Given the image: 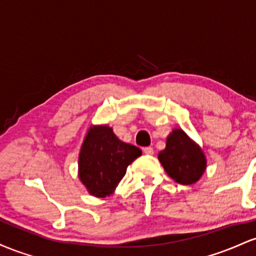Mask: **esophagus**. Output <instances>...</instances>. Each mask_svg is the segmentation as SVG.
Here are the masks:
<instances>
[{"mask_svg": "<svg viewBox=\"0 0 256 256\" xmlns=\"http://www.w3.org/2000/svg\"><path fill=\"white\" fill-rule=\"evenodd\" d=\"M142 151H144V154H154V148H151V146H148V148H142Z\"/></svg>", "mask_w": 256, "mask_h": 256, "instance_id": "1", "label": "esophagus"}]
</instances>
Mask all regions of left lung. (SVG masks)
I'll list each match as a JSON object with an SVG mask.
<instances>
[{"instance_id": "1", "label": "left lung", "mask_w": 256, "mask_h": 256, "mask_svg": "<svg viewBox=\"0 0 256 256\" xmlns=\"http://www.w3.org/2000/svg\"><path fill=\"white\" fill-rule=\"evenodd\" d=\"M158 160L166 174L182 185L196 182L206 166L202 150L180 129H175L168 136L166 148L158 154Z\"/></svg>"}]
</instances>
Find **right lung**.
Masks as SVG:
<instances>
[{"instance_id":"obj_1","label":"right lung","mask_w":256,"mask_h":256,"mask_svg":"<svg viewBox=\"0 0 256 256\" xmlns=\"http://www.w3.org/2000/svg\"><path fill=\"white\" fill-rule=\"evenodd\" d=\"M139 156L142 150L120 142L110 127H92L80 154V179L93 196H108Z\"/></svg>"}]
</instances>
